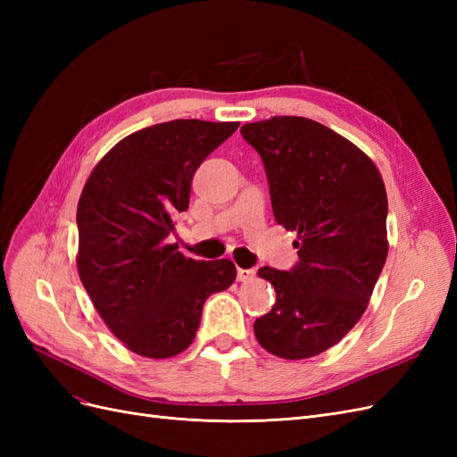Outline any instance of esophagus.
<instances>
[{"instance_id":"34e87169","label":"esophagus","mask_w":457,"mask_h":457,"mask_svg":"<svg viewBox=\"0 0 457 457\" xmlns=\"http://www.w3.org/2000/svg\"><path fill=\"white\" fill-rule=\"evenodd\" d=\"M255 278V270L253 269H238V280L240 282H250Z\"/></svg>"}]
</instances>
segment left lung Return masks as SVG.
<instances>
[{
	"mask_svg": "<svg viewBox=\"0 0 457 457\" xmlns=\"http://www.w3.org/2000/svg\"><path fill=\"white\" fill-rule=\"evenodd\" d=\"M262 160L276 223L297 232L292 270L259 269L276 289L253 324L265 351L301 361L334 347L361 320L383 270L386 192L364 152L314 120L274 116L240 129Z\"/></svg>",
	"mask_w": 457,
	"mask_h": 457,
	"instance_id": "1",
	"label": "left lung"
}]
</instances>
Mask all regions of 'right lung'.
<instances>
[{"instance_id": "add662e5", "label": "right lung", "mask_w": 457, "mask_h": 457, "mask_svg": "<svg viewBox=\"0 0 457 457\" xmlns=\"http://www.w3.org/2000/svg\"><path fill=\"white\" fill-rule=\"evenodd\" d=\"M238 121L173 120L135 131L95 165L78 202V274L110 331L137 354L170 358L195 341L205 299L237 267L170 244L200 163Z\"/></svg>"}]
</instances>
